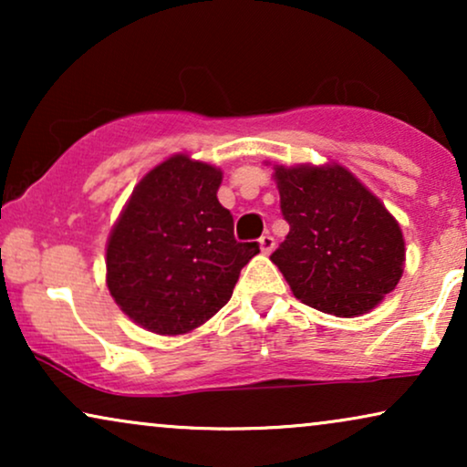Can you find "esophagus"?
Wrapping results in <instances>:
<instances>
[{
  "mask_svg": "<svg viewBox=\"0 0 467 467\" xmlns=\"http://www.w3.org/2000/svg\"><path fill=\"white\" fill-rule=\"evenodd\" d=\"M274 244H276V242H274L270 234L261 235V238H259V248H261V253H264V254H270L274 251Z\"/></svg>",
  "mask_w": 467,
  "mask_h": 467,
  "instance_id": "34e87169",
  "label": "esophagus"
}]
</instances>
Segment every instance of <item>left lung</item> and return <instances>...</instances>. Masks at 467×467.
I'll return each mask as SVG.
<instances>
[{
  "mask_svg": "<svg viewBox=\"0 0 467 467\" xmlns=\"http://www.w3.org/2000/svg\"><path fill=\"white\" fill-rule=\"evenodd\" d=\"M289 235L272 253L293 296L334 317L374 310L398 286L406 242L395 216L344 165L274 163Z\"/></svg>",
  "mask_w": 467,
  "mask_h": 467,
  "instance_id": "left-lung-1",
  "label": "left lung"
}]
</instances>
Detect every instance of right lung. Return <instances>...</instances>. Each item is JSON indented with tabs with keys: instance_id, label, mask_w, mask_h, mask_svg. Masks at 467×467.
I'll return each instance as SVG.
<instances>
[{
	"instance_id": "right-lung-1",
	"label": "right lung",
	"mask_w": 467,
	"mask_h": 467,
	"mask_svg": "<svg viewBox=\"0 0 467 467\" xmlns=\"http://www.w3.org/2000/svg\"><path fill=\"white\" fill-rule=\"evenodd\" d=\"M221 181L216 165L176 152L146 171L108 235V291L152 334L202 327L259 253L254 242H235L232 214L216 197Z\"/></svg>"
}]
</instances>
